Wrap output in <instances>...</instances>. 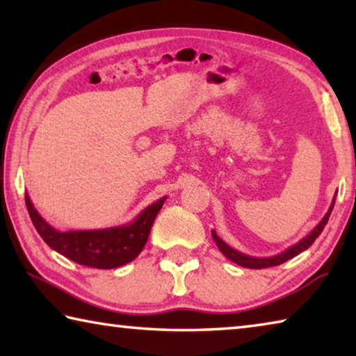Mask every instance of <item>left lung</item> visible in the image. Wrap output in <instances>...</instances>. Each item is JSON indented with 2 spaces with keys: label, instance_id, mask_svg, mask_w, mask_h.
I'll return each mask as SVG.
<instances>
[{
  "label": "left lung",
  "instance_id": "8db88e82",
  "mask_svg": "<svg viewBox=\"0 0 356 356\" xmlns=\"http://www.w3.org/2000/svg\"><path fill=\"white\" fill-rule=\"evenodd\" d=\"M334 200L336 196L333 197V201H331V206L328 209V212L325 213L323 218L321 220V222L312 229V231L308 234V236L303 237L300 240L298 243H295L292 246H289L287 250H284L282 252H280V254L276 256H270V257H254V256H248V254H243V252H240L237 250H234L229 246L226 242H222V240L216 236V232L212 231V237L215 240L216 246H218V250L225 254L229 261L236 262L237 265H240V267H246V268H267V267H275V265H280L282 262L289 261V259L295 257L297 254H300L301 251L308 250L309 246L316 242V238L321 236L325 225L328 222V218L331 212H333V207H334Z\"/></svg>",
  "mask_w": 356,
  "mask_h": 356
}]
</instances>
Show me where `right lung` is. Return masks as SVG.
Wrapping results in <instances>:
<instances>
[{"mask_svg":"<svg viewBox=\"0 0 356 356\" xmlns=\"http://www.w3.org/2000/svg\"><path fill=\"white\" fill-rule=\"evenodd\" d=\"M165 201L166 196L150 204L127 225L63 232L42 218L34 209L28 193H25L28 213L44 242L70 261L102 270L120 267L138 257L147 242L155 216Z\"/></svg>","mask_w":356,"mask_h":356,"instance_id":"obj_1","label":"right lung"}]
</instances>
